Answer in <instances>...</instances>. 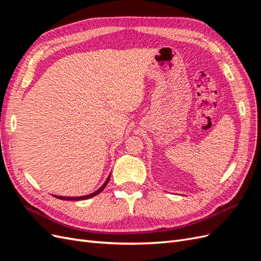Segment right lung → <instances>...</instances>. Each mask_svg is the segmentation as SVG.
I'll use <instances>...</instances> for the list:
<instances>
[{
  "instance_id": "add662e5",
  "label": "right lung",
  "mask_w": 261,
  "mask_h": 261,
  "mask_svg": "<svg viewBox=\"0 0 261 261\" xmlns=\"http://www.w3.org/2000/svg\"><path fill=\"white\" fill-rule=\"evenodd\" d=\"M110 176L111 175H109V177L107 178V180L105 181V184L102 185L97 192H94V193H92V194H89V195H86V196H81V197H63V196H54V197H57V198H59V199H62V200H84V199H88V198H91V197H94L96 195H98V194H100L102 191H103L105 189V187L107 186V184L109 183V180H110Z\"/></svg>"
}]
</instances>
